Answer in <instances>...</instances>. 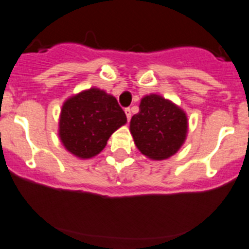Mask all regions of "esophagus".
I'll return each mask as SVG.
<instances>
[{
  "mask_svg": "<svg viewBox=\"0 0 249 249\" xmlns=\"http://www.w3.org/2000/svg\"><path fill=\"white\" fill-rule=\"evenodd\" d=\"M125 114H126L127 120L131 119V109H130V108H125Z\"/></svg>",
  "mask_w": 249,
  "mask_h": 249,
  "instance_id": "esophagus-1",
  "label": "esophagus"
}]
</instances>
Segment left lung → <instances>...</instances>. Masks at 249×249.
I'll return each instance as SVG.
<instances>
[{"instance_id":"1","label":"left lung","mask_w":249,"mask_h":249,"mask_svg":"<svg viewBox=\"0 0 249 249\" xmlns=\"http://www.w3.org/2000/svg\"><path fill=\"white\" fill-rule=\"evenodd\" d=\"M186 113L158 94L141 100L140 112L131 118L130 132L138 150L151 160L174 155L187 135Z\"/></svg>"}]
</instances>
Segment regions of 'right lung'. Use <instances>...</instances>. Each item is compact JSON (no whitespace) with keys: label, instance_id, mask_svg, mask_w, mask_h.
<instances>
[{"label":"right lung","instance_id":"right-lung-1","mask_svg":"<svg viewBox=\"0 0 249 249\" xmlns=\"http://www.w3.org/2000/svg\"><path fill=\"white\" fill-rule=\"evenodd\" d=\"M126 116L114 96L99 88L72 95L63 104L58 135L64 148L80 159H90L106 146Z\"/></svg>","mask_w":249,"mask_h":249}]
</instances>
